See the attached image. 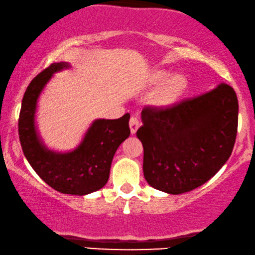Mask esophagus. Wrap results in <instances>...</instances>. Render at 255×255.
<instances>
[{
  "instance_id": "obj_1",
  "label": "esophagus",
  "mask_w": 255,
  "mask_h": 255,
  "mask_svg": "<svg viewBox=\"0 0 255 255\" xmlns=\"http://www.w3.org/2000/svg\"><path fill=\"white\" fill-rule=\"evenodd\" d=\"M128 125H130L131 133H135L138 130V128L140 127V122H139V120L135 116H131L130 122H128Z\"/></svg>"
}]
</instances>
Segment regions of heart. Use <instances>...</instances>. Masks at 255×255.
Instances as JSON below:
<instances>
[{
  "mask_svg": "<svg viewBox=\"0 0 255 255\" xmlns=\"http://www.w3.org/2000/svg\"><path fill=\"white\" fill-rule=\"evenodd\" d=\"M167 79L166 73H160L156 76V82H162ZM184 87H186V80L183 76L175 75L172 79L168 80V82L166 83L165 87L161 89V92L159 94V100L161 102H170V101L175 100L181 93L183 92Z\"/></svg>",
  "mask_w": 255,
  "mask_h": 255,
  "instance_id": "b5f03b06",
  "label": "heart"
}]
</instances>
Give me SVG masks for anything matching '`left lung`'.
I'll use <instances>...</instances> for the list:
<instances>
[{
  "instance_id": "1",
  "label": "left lung",
  "mask_w": 255,
  "mask_h": 255,
  "mask_svg": "<svg viewBox=\"0 0 255 255\" xmlns=\"http://www.w3.org/2000/svg\"><path fill=\"white\" fill-rule=\"evenodd\" d=\"M238 108L236 92L224 83L169 106L145 107L137 137L149 186L177 195L210 180L232 153Z\"/></svg>"
}]
</instances>
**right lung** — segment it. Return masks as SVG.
<instances>
[{
    "label": "right lung",
    "instance_id": "1",
    "mask_svg": "<svg viewBox=\"0 0 255 255\" xmlns=\"http://www.w3.org/2000/svg\"><path fill=\"white\" fill-rule=\"evenodd\" d=\"M67 66L65 62L52 64L27 86L20 107L18 134L24 155L44 182L59 193L81 196L106 186L115 152L130 135V115L95 121L81 145L71 153L60 154L45 148L34 128L37 99L52 74Z\"/></svg>",
    "mask_w": 255,
    "mask_h": 255
}]
</instances>
